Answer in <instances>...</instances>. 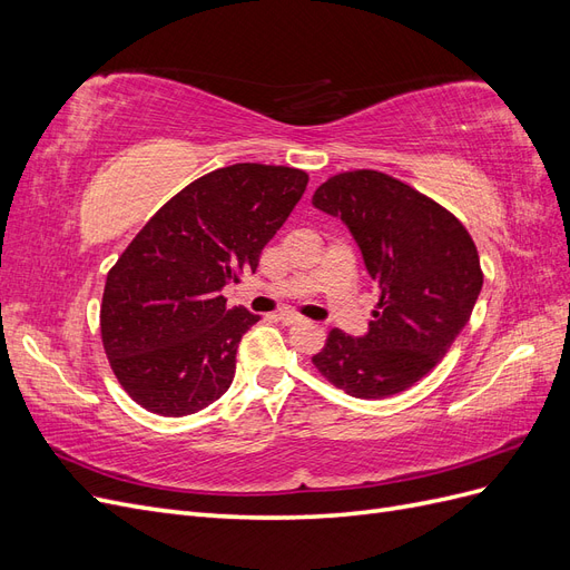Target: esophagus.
<instances>
[{"label":"esophagus","instance_id":"esophagus-1","mask_svg":"<svg viewBox=\"0 0 570 570\" xmlns=\"http://www.w3.org/2000/svg\"><path fill=\"white\" fill-rule=\"evenodd\" d=\"M278 318H281L285 325H297V323H304V321H306V318H302V316H297V314H292V312H281Z\"/></svg>","mask_w":570,"mask_h":570}]
</instances>
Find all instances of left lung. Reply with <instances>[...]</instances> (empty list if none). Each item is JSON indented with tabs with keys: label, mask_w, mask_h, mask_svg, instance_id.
Returning <instances> with one entry per match:
<instances>
[{
	"label": "left lung",
	"mask_w": 570,
	"mask_h": 570,
	"mask_svg": "<svg viewBox=\"0 0 570 570\" xmlns=\"http://www.w3.org/2000/svg\"><path fill=\"white\" fill-rule=\"evenodd\" d=\"M312 202L342 218L381 289L368 333L333 327L314 366L358 400L400 394L440 364L473 314L482 287L473 237L435 199L371 168L327 178Z\"/></svg>",
	"instance_id": "8db88e82"
}]
</instances>
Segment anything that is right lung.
<instances>
[{"label":"right lung","mask_w":570,"mask_h":570,"mask_svg":"<svg viewBox=\"0 0 570 570\" xmlns=\"http://www.w3.org/2000/svg\"><path fill=\"white\" fill-rule=\"evenodd\" d=\"M306 183L289 166L212 170L170 197L118 256L101 297V342L142 409L178 419L230 387L237 344L258 316L228 308L220 289L256 271Z\"/></svg>","instance_id":"right-lung-1"}]
</instances>
